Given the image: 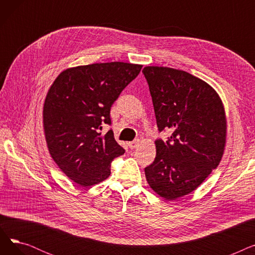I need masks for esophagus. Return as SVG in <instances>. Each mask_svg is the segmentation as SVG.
Instances as JSON below:
<instances>
[{
	"instance_id": "esophagus-1",
	"label": "esophagus",
	"mask_w": 255,
	"mask_h": 255,
	"mask_svg": "<svg viewBox=\"0 0 255 255\" xmlns=\"http://www.w3.org/2000/svg\"><path fill=\"white\" fill-rule=\"evenodd\" d=\"M138 143H139V140H138V139H135V140L129 141V142H128V145H129L130 149H135L136 146L138 145Z\"/></svg>"
}]
</instances>
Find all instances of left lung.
I'll return each mask as SVG.
<instances>
[{"instance_id":"left-lung-1","label":"left lung","mask_w":255,"mask_h":255,"mask_svg":"<svg viewBox=\"0 0 255 255\" xmlns=\"http://www.w3.org/2000/svg\"><path fill=\"white\" fill-rule=\"evenodd\" d=\"M159 132L156 157L144 168L151 188L166 199L189 194L215 169L223 155L226 120L222 102L211 86L182 70L144 67Z\"/></svg>"}]
</instances>
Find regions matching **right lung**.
<instances>
[{
  "mask_svg": "<svg viewBox=\"0 0 255 255\" xmlns=\"http://www.w3.org/2000/svg\"><path fill=\"white\" fill-rule=\"evenodd\" d=\"M141 65L123 62L78 66L63 71L50 87L43 107L48 151L69 179L80 186L111 175L113 160L125 153L112 129L111 107L140 72Z\"/></svg>",
  "mask_w": 255,
  "mask_h": 255,
  "instance_id": "1",
  "label": "right lung"
}]
</instances>
